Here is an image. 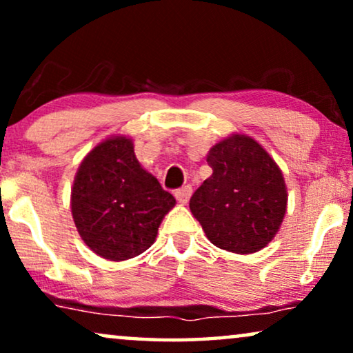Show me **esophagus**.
<instances>
[{
  "mask_svg": "<svg viewBox=\"0 0 353 353\" xmlns=\"http://www.w3.org/2000/svg\"><path fill=\"white\" fill-rule=\"evenodd\" d=\"M191 194H192V188L190 185L183 186V188H180V190L175 191V197L178 199V202H180V204H186V202L190 201Z\"/></svg>",
  "mask_w": 353,
  "mask_h": 353,
  "instance_id": "esophagus-1",
  "label": "esophagus"
}]
</instances>
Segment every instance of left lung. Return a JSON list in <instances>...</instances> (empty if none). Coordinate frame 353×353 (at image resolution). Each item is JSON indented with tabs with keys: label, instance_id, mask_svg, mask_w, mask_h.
<instances>
[{
	"label": "left lung",
	"instance_id": "8db88e82",
	"mask_svg": "<svg viewBox=\"0 0 353 353\" xmlns=\"http://www.w3.org/2000/svg\"><path fill=\"white\" fill-rule=\"evenodd\" d=\"M212 175L190 209L207 239L233 254H254L272 243L288 209L281 168L249 134L231 133L207 154Z\"/></svg>",
	"mask_w": 353,
	"mask_h": 353
}]
</instances>
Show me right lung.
I'll use <instances>...</instances> for the list:
<instances>
[{
    "mask_svg": "<svg viewBox=\"0 0 353 353\" xmlns=\"http://www.w3.org/2000/svg\"><path fill=\"white\" fill-rule=\"evenodd\" d=\"M175 204V197L138 162L127 134H112L86 154L70 192L80 238L110 262H123L151 248Z\"/></svg>",
    "mask_w": 353,
    "mask_h": 353,
    "instance_id": "1",
    "label": "right lung"
}]
</instances>
